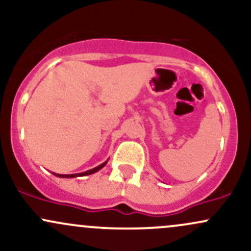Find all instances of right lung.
<instances>
[{
    "instance_id": "right-lung-1",
    "label": "right lung",
    "mask_w": 251,
    "mask_h": 251,
    "mask_svg": "<svg viewBox=\"0 0 251 251\" xmlns=\"http://www.w3.org/2000/svg\"><path fill=\"white\" fill-rule=\"evenodd\" d=\"M106 164H107V160H106L105 163H102L101 165L97 166V168H94V169L88 170V171H86V172H81V174H74V175H59V174H54V175L57 176V177H60V178H75V177H82V176H88V175L94 174V172L99 171V170L102 169L103 166L106 165Z\"/></svg>"
}]
</instances>
